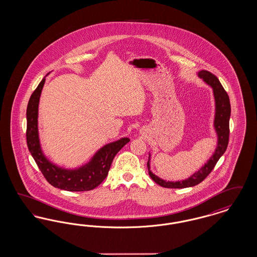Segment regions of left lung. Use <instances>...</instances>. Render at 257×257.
I'll use <instances>...</instances> for the list:
<instances>
[{
    "label": "left lung",
    "mask_w": 257,
    "mask_h": 257,
    "mask_svg": "<svg viewBox=\"0 0 257 257\" xmlns=\"http://www.w3.org/2000/svg\"><path fill=\"white\" fill-rule=\"evenodd\" d=\"M198 76L204 80L205 83L213 87L214 96L216 101V115H215V129L218 134V147L216 148V151L214 155L210 158L207 163L199 170L194 173L190 178L185 179L183 181H177V182H170L165 181L163 179L156 176L150 171V165L149 160L147 162V169L149 176L152 178L154 182L164 187V188H171V189H182V188H188L193 187L197 184L202 182L210 172L213 171L215 168L217 162L219 161L220 157L225 152L228 141H229V118L231 113V107H230V101L228 94L224 90V88L221 86L219 79L211 72L207 70H201ZM150 158V157H149Z\"/></svg>",
    "instance_id": "8db88e82"
}]
</instances>
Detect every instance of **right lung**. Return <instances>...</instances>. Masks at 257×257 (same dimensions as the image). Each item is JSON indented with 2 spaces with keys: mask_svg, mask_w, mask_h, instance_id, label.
Wrapping results in <instances>:
<instances>
[{
  "mask_svg": "<svg viewBox=\"0 0 257 257\" xmlns=\"http://www.w3.org/2000/svg\"><path fill=\"white\" fill-rule=\"evenodd\" d=\"M44 83L45 78L33 92L27 107L26 138L29 151L45 179L55 188L70 192L93 190L107 177L114 156L130 140L122 138L102 147L88 164L78 170L66 171L51 164L42 154L37 132L38 102Z\"/></svg>",
  "mask_w": 257,
  "mask_h": 257,
  "instance_id": "add662e5",
  "label": "right lung"
}]
</instances>
